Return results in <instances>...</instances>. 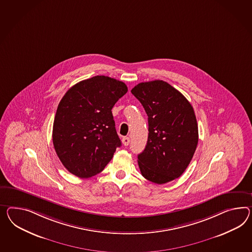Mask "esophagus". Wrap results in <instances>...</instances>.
<instances>
[{"instance_id": "esophagus-1", "label": "esophagus", "mask_w": 252, "mask_h": 252, "mask_svg": "<svg viewBox=\"0 0 252 252\" xmlns=\"http://www.w3.org/2000/svg\"><path fill=\"white\" fill-rule=\"evenodd\" d=\"M123 143L124 146H128L129 144V137H123Z\"/></svg>"}]
</instances>
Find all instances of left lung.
<instances>
[{
    "instance_id": "8db88e82",
    "label": "left lung",
    "mask_w": 252,
    "mask_h": 252,
    "mask_svg": "<svg viewBox=\"0 0 252 252\" xmlns=\"http://www.w3.org/2000/svg\"><path fill=\"white\" fill-rule=\"evenodd\" d=\"M131 93L148 116V141L138 155L142 176L158 185L180 177L198 143V126L192 105L162 80L140 83Z\"/></svg>"
}]
</instances>
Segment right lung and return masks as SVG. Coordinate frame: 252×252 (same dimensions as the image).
<instances>
[{
  "mask_svg": "<svg viewBox=\"0 0 252 252\" xmlns=\"http://www.w3.org/2000/svg\"><path fill=\"white\" fill-rule=\"evenodd\" d=\"M128 91L115 78L96 76L66 91L58 104L53 125V144L71 174L89 178L103 171L122 142L111 110Z\"/></svg>",
  "mask_w": 252,
  "mask_h": 252,
  "instance_id": "add662e5",
  "label": "right lung"
}]
</instances>
